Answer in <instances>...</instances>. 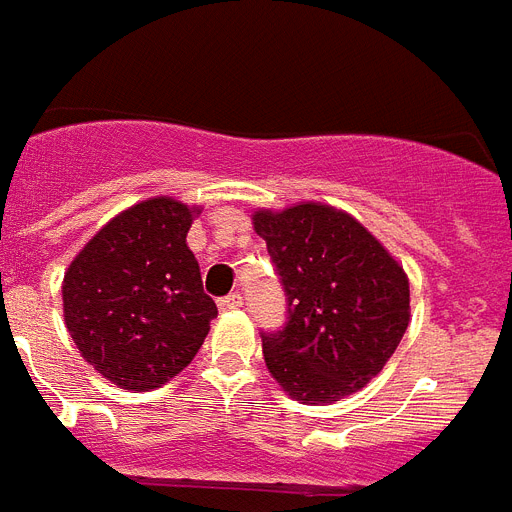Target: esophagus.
Returning a JSON list of instances; mask_svg holds the SVG:
<instances>
[{
    "label": "esophagus",
    "mask_w": 512,
    "mask_h": 512,
    "mask_svg": "<svg viewBox=\"0 0 512 512\" xmlns=\"http://www.w3.org/2000/svg\"><path fill=\"white\" fill-rule=\"evenodd\" d=\"M243 306V295L240 293H230L225 295V298H219V308L222 311H235V308Z\"/></svg>",
    "instance_id": "obj_1"
}]
</instances>
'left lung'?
I'll list each match as a JSON object with an SVG mask.
<instances>
[{
    "instance_id": "8db88e82",
    "label": "left lung",
    "mask_w": 512,
    "mask_h": 512,
    "mask_svg": "<svg viewBox=\"0 0 512 512\" xmlns=\"http://www.w3.org/2000/svg\"><path fill=\"white\" fill-rule=\"evenodd\" d=\"M287 298V322L261 332L266 369L295 400L353 395L384 369L411 322L403 266L345 211L298 204L256 211Z\"/></svg>"
}]
</instances>
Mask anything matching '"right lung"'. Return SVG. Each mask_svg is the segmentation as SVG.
<instances>
[{"mask_svg":"<svg viewBox=\"0 0 512 512\" xmlns=\"http://www.w3.org/2000/svg\"><path fill=\"white\" fill-rule=\"evenodd\" d=\"M196 211L167 196L130 206L65 272L67 332L80 356L122 390H156L177 377L217 316L185 243Z\"/></svg>","mask_w":512,"mask_h":512,"instance_id":"obj_1","label":"right lung"}]
</instances>
